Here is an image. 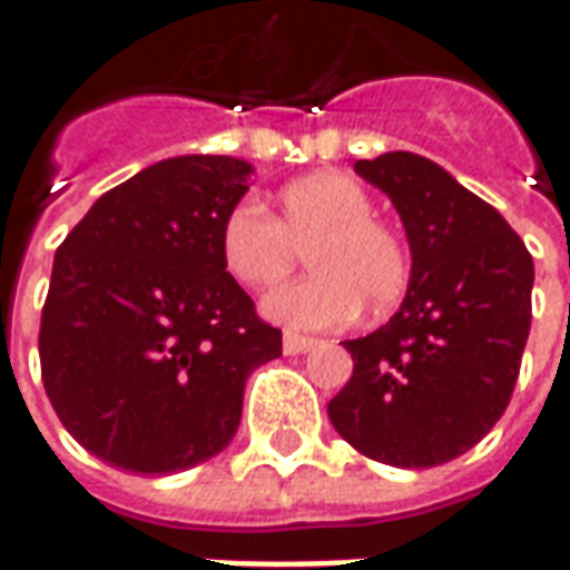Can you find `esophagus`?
<instances>
[{
	"instance_id": "1",
	"label": "esophagus",
	"mask_w": 570,
	"mask_h": 570,
	"mask_svg": "<svg viewBox=\"0 0 570 570\" xmlns=\"http://www.w3.org/2000/svg\"><path fill=\"white\" fill-rule=\"evenodd\" d=\"M308 347H314V338L298 333H284V354H305Z\"/></svg>"
}]
</instances>
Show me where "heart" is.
Listing matches in <instances>:
<instances>
[{"label":"heart","instance_id":"1","mask_svg":"<svg viewBox=\"0 0 570 570\" xmlns=\"http://www.w3.org/2000/svg\"><path fill=\"white\" fill-rule=\"evenodd\" d=\"M370 191L345 174H317L286 186L277 219L259 200H237L225 213V268L247 286H272L308 249L314 274L277 286L262 311L289 330H335L366 305L391 311L406 296L412 259L403 237L372 216Z\"/></svg>","mask_w":570,"mask_h":570}]
</instances>
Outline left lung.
Instances as JSON below:
<instances>
[{"mask_svg":"<svg viewBox=\"0 0 570 570\" xmlns=\"http://www.w3.org/2000/svg\"><path fill=\"white\" fill-rule=\"evenodd\" d=\"M403 219L412 277L391 321L342 345L330 421L360 454L436 466L470 452L513 396L531 330V253L491 204L415 151L354 164Z\"/></svg>","mask_w":570,"mask_h":570,"instance_id":"left-lung-1","label":"left lung"}]
</instances>
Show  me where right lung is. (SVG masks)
Listing matches in <instances>:
<instances>
[{"label":"right lung","mask_w":570,"mask_h":570,"mask_svg":"<svg viewBox=\"0 0 570 570\" xmlns=\"http://www.w3.org/2000/svg\"><path fill=\"white\" fill-rule=\"evenodd\" d=\"M253 164L179 155L94 200L57 247L39 357L57 419L100 461L176 473L219 454L281 330L225 272V213Z\"/></svg>","instance_id":"add662e5"}]
</instances>
